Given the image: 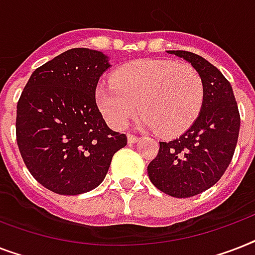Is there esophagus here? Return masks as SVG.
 <instances>
[{"label":"esophagus","instance_id":"obj_1","mask_svg":"<svg viewBox=\"0 0 255 255\" xmlns=\"http://www.w3.org/2000/svg\"><path fill=\"white\" fill-rule=\"evenodd\" d=\"M127 140H128V144H133V143H136L137 140H139V137L135 135H131V133H128Z\"/></svg>","mask_w":255,"mask_h":255}]
</instances>
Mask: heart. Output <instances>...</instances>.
Wrapping results in <instances>:
<instances>
[{
  "instance_id": "1",
  "label": "heart",
  "mask_w": 255,
  "mask_h": 255,
  "mask_svg": "<svg viewBox=\"0 0 255 255\" xmlns=\"http://www.w3.org/2000/svg\"><path fill=\"white\" fill-rule=\"evenodd\" d=\"M96 104L111 127L122 129L140 107L139 124L176 136L186 131L200 114L204 83L189 65L167 59H139L120 67L115 81L100 82Z\"/></svg>"
}]
</instances>
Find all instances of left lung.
<instances>
[{
	"mask_svg": "<svg viewBox=\"0 0 255 255\" xmlns=\"http://www.w3.org/2000/svg\"><path fill=\"white\" fill-rule=\"evenodd\" d=\"M192 65L204 83L197 119L181 136L160 141L148 165L153 185L172 197L186 198L209 189L229 167L240 132V112L233 88L221 71L197 54L169 50Z\"/></svg>",
	"mask_w": 255,
	"mask_h": 255,
	"instance_id": "1",
	"label": "left lung"
}]
</instances>
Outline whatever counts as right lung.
<instances>
[{
	"mask_svg": "<svg viewBox=\"0 0 255 255\" xmlns=\"http://www.w3.org/2000/svg\"><path fill=\"white\" fill-rule=\"evenodd\" d=\"M110 58L85 47L67 50L38 67L17 104V143L26 167L54 193L95 189L127 136L112 131L96 106L99 78Z\"/></svg>",
	"mask_w": 255,
	"mask_h": 255,
	"instance_id": "1",
	"label": "right lung"
}]
</instances>
